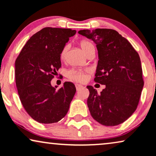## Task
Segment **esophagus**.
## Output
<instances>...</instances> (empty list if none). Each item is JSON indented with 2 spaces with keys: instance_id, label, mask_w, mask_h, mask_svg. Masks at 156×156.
<instances>
[{
  "instance_id": "obj_1",
  "label": "esophagus",
  "mask_w": 156,
  "mask_h": 156,
  "mask_svg": "<svg viewBox=\"0 0 156 156\" xmlns=\"http://www.w3.org/2000/svg\"><path fill=\"white\" fill-rule=\"evenodd\" d=\"M75 87H76V90H80L81 88L83 87V85H82V84H76Z\"/></svg>"
}]
</instances>
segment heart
I'll list each match as a JSON object with an SVG mask.
<instances>
[{
    "label": "heart",
    "instance_id": "1",
    "mask_svg": "<svg viewBox=\"0 0 156 156\" xmlns=\"http://www.w3.org/2000/svg\"><path fill=\"white\" fill-rule=\"evenodd\" d=\"M80 46L82 47V50L84 51V53H86V51H87V49L90 46H92V44L87 41H80ZM69 46L68 45H65L62 49L60 53V58L62 60L65 59L66 56V53H67ZM67 76L69 78L72 79V80H76V81H82L84 79V75L83 72L81 70L78 69H72L69 70L67 72Z\"/></svg>",
    "mask_w": 156,
    "mask_h": 156
}]
</instances>
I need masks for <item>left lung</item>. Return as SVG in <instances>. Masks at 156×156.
<instances>
[{"instance_id": "8db88e82", "label": "left lung", "mask_w": 156, "mask_h": 156, "mask_svg": "<svg viewBox=\"0 0 156 156\" xmlns=\"http://www.w3.org/2000/svg\"><path fill=\"white\" fill-rule=\"evenodd\" d=\"M78 33L95 43L99 60L94 81L105 85L100 94L87 87L90 114L101 125H120L133 115L140 100L144 85L140 56L113 29H84Z\"/></svg>"}]
</instances>
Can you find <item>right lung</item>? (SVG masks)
Segmentation results:
<instances>
[{"label":"right lung","instance_id":"1","mask_svg":"<svg viewBox=\"0 0 156 156\" xmlns=\"http://www.w3.org/2000/svg\"><path fill=\"white\" fill-rule=\"evenodd\" d=\"M75 30L46 27L34 34L15 62L16 84L24 109L34 120L57 122L67 113L76 92L66 82L56 90L51 81L62 66L60 53Z\"/></svg>","mask_w":156,"mask_h":156}]
</instances>
